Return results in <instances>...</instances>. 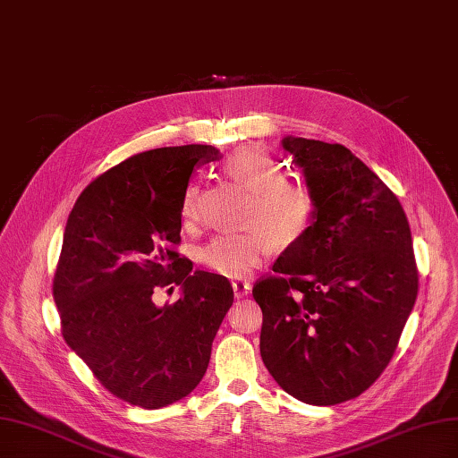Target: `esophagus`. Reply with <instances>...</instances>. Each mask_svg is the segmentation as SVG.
Here are the masks:
<instances>
[{
	"label": "esophagus",
	"instance_id": "esophagus-1",
	"mask_svg": "<svg viewBox=\"0 0 458 458\" xmlns=\"http://www.w3.org/2000/svg\"><path fill=\"white\" fill-rule=\"evenodd\" d=\"M231 284L234 290V298H244L250 294V290H252V284L248 281H242V279H234Z\"/></svg>",
	"mask_w": 458,
	"mask_h": 458
}]
</instances>
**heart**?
<instances>
[{
	"label": "heart",
	"mask_w": 458,
	"mask_h": 458,
	"mask_svg": "<svg viewBox=\"0 0 458 458\" xmlns=\"http://www.w3.org/2000/svg\"><path fill=\"white\" fill-rule=\"evenodd\" d=\"M225 172L252 192L244 233H219L202 246L200 261L210 271L225 276H244L259 267L281 244L301 241L315 224L317 204L310 187L288 179L279 160L266 148L246 145L225 158ZM202 187L191 182L182 199V217L187 225L199 219Z\"/></svg>",
	"instance_id": "obj_1"
}]
</instances>
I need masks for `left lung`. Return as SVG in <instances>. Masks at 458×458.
I'll return each mask as SVG.
<instances>
[{
	"label": "left lung",
	"mask_w": 458,
	"mask_h": 458,
	"mask_svg": "<svg viewBox=\"0 0 458 458\" xmlns=\"http://www.w3.org/2000/svg\"><path fill=\"white\" fill-rule=\"evenodd\" d=\"M317 217L254 284L259 353L275 382L310 405L361 395L390 363L419 293L407 216L350 148L286 135Z\"/></svg>",
	"instance_id": "obj_1"
}]
</instances>
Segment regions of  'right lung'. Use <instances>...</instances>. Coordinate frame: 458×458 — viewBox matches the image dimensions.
Here are the masks:
<instances>
[{
	"label": "right lung",
	"mask_w": 458,
	"mask_h": 458,
	"mask_svg": "<svg viewBox=\"0 0 458 458\" xmlns=\"http://www.w3.org/2000/svg\"><path fill=\"white\" fill-rule=\"evenodd\" d=\"M216 158L212 145L140 152L93 179L68 216L53 279L63 336L126 403L160 409L195 390L233 306L225 276L174 250L189 177ZM174 285L182 298L157 307Z\"/></svg>",
	"instance_id": "add662e5"
}]
</instances>
